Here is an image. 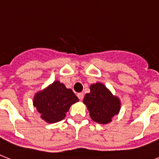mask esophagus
I'll return each instance as SVG.
<instances>
[{
    "label": "esophagus",
    "mask_w": 159,
    "mask_h": 159,
    "mask_svg": "<svg viewBox=\"0 0 159 159\" xmlns=\"http://www.w3.org/2000/svg\"><path fill=\"white\" fill-rule=\"evenodd\" d=\"M83 97H84V95H83V93H82V92H80V93H77V97H78L80 100L83 99Z\"/></svg>",
    "instance_id": "34e87169"
}]
</instances>
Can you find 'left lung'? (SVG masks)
I'll list each match as a JSON object with an SVG mask.
<instances>
[{"label": "left lung", "instance_id": "left-lung-1", "mask_svg": "<svg viewBox=\"0 0 159 159\" xmlns=\"http://www.w3.org/2000/svg\"><path fill=\"white\" fill-rule=\"evenodd\" d=\"M89 93L85 96L83 103L87 106L90 117L101 125L111 123L115 116L120 111L121 102L102 82L90 86Z\"/></svg>", "mask_w": 159, "mask_h": 159}]
</instances>
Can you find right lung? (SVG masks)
<instances>
[{
    "mask_svg": "<svg viewBox=\"0 0 159 159\" xmlns=\"http://www.w3.org/2000/svg\"><path fill=\"white\" fill-rule=\"evenodd\" d=\"M79 101L77 97L59 81H54L42 91L36 92L33 105L42 120L53 124L65 118L70 106Z\"/></svg>",
    "mask_w": 159,
    "mask_h": 159,
    "instance_id": "add662e5",
    "label": "right lung"
}]
</instances>
